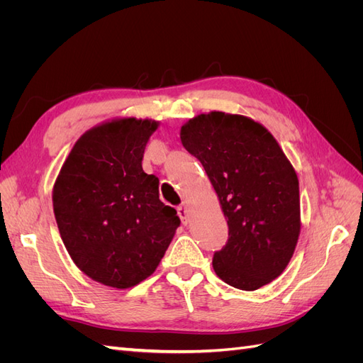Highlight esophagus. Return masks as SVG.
I'll list each match as a JSON object with an SVG mask.
<instances>
[{"mask_svg": "<svg viewBox=\"0 0 363 363\" xmlns=\"http://www.w3.org/2000/svg\"><path fill=\"white\" fill-rule=\"evenodd\" d=\"M177 213L182 219L183 224H188L189 219H191V215H189V208H188V204H180L177 207Z\"/></svg>", "mask_w": 363, "mask_h": 363, "instance_id": "esophagus-1", "label": "esophagus"}]
</instances>
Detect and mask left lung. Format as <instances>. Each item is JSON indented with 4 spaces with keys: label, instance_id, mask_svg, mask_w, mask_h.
<instances>
[{
    "label": "left lung",
    "instance_id": "8db88e82",
    "mask_svg": "<svg viewBox=\"0 0 363 363\" xmlns=\"http://www.w3.org/2000/svg\"><path fill=\"white\" fill-rule=\"evenodd\" d=\"M218 195L228 240L213 255L216 276L256 291L288 267L300 236L298 177L277 140L242 115L201 113L182 130Z\"/></svg>",
    "mask_w": 363,
    "mask_h": 363
}]
</instances>
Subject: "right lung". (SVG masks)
Instances as JSON below:
<instances>
[{
    "mask_svg": "<svg viewBox=\"0 0 363 363\" xmlns=\"http://www.w3.org/2000/svg\"><path fill=\"white\" fill-rule=\"evenodd\" d=\"M152 119L121 118L75 142L52 189L59 232L87 277L127 289L150 277L180 225L159 200V179L142 169Z\"/></svg>",
    "mask_w": 363,
    "mask_h": 363,
    "instance_id": "obj_1",
    "label": "right lung"
}]
</instances>
